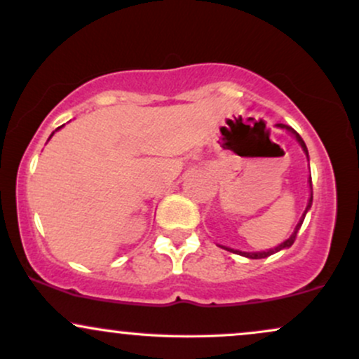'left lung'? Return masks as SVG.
Here are the masks:
<instances>
[{
  "label": "left lung",
  "instance_id": "left-lung-1",
  "mask_svg": "<svg viewBox=\"0 0 359 359\" xmlns=\"http://www.w3.org/2000/svg\"><path fill=\"white\" fill-rule=\"evenodd\" d=\"M278 128H282V130H287L288 133H292L295 137V140H297L299 142V145L302 147V150H304V154H306V156H307V160H309V151H307V147H306V143H304V140H302V137H300V135L297 133V131L294 130V128H290V126H287V125H282V123H278L277 125ZM309 187H311V197H309V203H307V208H306V211H304V214H302V217H300V221L297 222V226H295V229H294V233L290 234V238H288V240H285L283 243H280L278 246H275V248H271V250H266V251H240V250H233V248H226V246H222V248L224 250H228V251H231V253H236V255H241V257H246V258H251V259H259V258H266V257H270V255H273V253H277V251H280V250H285V248H290L292 245H294V241H295V238H297V233H299V229H300V226H302V222H304V217H306V214H307V211L309 209H311V205H312V180L309 179Z\"/></svg>",
  "mask_w": 359,
  "mask_h": 359
}]
</instances>
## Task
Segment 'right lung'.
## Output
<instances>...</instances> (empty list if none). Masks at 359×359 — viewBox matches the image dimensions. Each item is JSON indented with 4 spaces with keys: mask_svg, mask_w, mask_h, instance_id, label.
Wrapping results in <instances>:
<instances>
[{
    "mask_svg": "<svg viewBox=\"0 0 359 359\" xmlns=\"http://www.w3.org/2000/svg\"><path fill=\"white\" fill-rule=\"evenodd\" d=\"M59 128H60V126H59ZM59 128H57V130H59ZM57 130H55V131H57ZM52 137H53V133H52V135H50V138H52Z\"/></svg>",
    "mask_w": 359,
    "mask_h": 359,
    "instance_id": "obj_1",
    "label": "right lung"
}]
</instances>
